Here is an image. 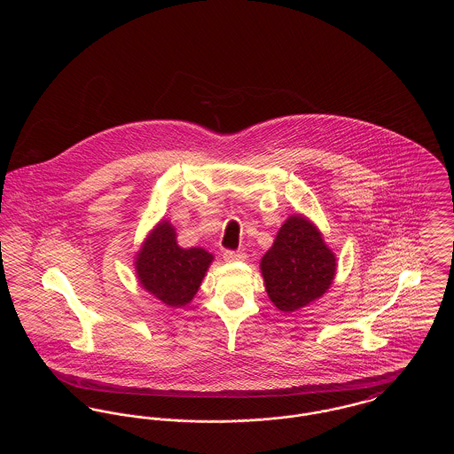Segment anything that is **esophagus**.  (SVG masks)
<instances>
[{"label": "esophagus", "instance_id": "esophagus-1", "mask_svg": "<svg viewBox=\"0 0 454 454\" xmlns=\"http://www.w3.org/2000/svg\"><path fill=\"white\" fill-rule=\"evenodd\" d=\"M223 259L226 262H239V260L247 259V254L245 252H233V250H226L223 254Z\"/></svg>", "mask_w": 454, "mask_h": 454}]
</instances>
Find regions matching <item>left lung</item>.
<instances>
[{"mask_svg":"<svg viewBox=\"0 0 454 454\" xmlns=\"http://www.w3.org/2000/svg\"><path fill=\"white\" fill-rule=\"evenodd\" d=\"M335 255L318 228L301 215L286 219L274 245L260 260L270 301L284 313L322 298L335 278Z\"/></svg>","mask_w":454,"mask_h":454,"instance_id":"1","label":"left lung"}]
</instances>
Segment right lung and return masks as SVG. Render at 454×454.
I'll use <instances>...</instances> for the list:
<instances>
[{
  "mask_svg": "<svg viewBox=\"0 0 454 454\" xmlns=\"http://www.w3.org/2000/svg\"><path fill=\"white\" fill-rule=\"evenodd\" d=\"M213 254L204 248H182L170 221H160L136 255L141 286L160 301L182 308L192 301Z\"/></svg>",
  "mask_w": 454,
  "mask_h": 454,
  "instance_id": "add662e5",
  "label": "right lung"
}]
</instances>
